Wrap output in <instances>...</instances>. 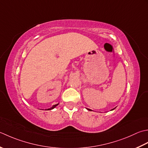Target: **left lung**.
I'll list each match as a JSON object with an SVG mask.
<instances>
[{"instance_id":"8db88e82","label":"left lung","mask_w":148,"mask_h":148,"mask_svg":"<svg viewBox=\"0 0 148 148\" xmlns=\"http://www.w3.org/2000/svg\"><path fill=\"white\" fill-rule=\"evenodd\" d=\"M115 108H116V107H115V108H113V109H112V110H113L114 109H115ZM87 110H90V111H91V110H91V109H89V108H87Z\"/></svg>"}]
</instances>
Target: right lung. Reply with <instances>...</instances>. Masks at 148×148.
I'll list each match as a JSON object with an SVG mask.
<instances>
[{
	"label": "right lung",
	"instance_id": "add662e5",
	"mask_svg": "<svg viewBox=\"0 0 148 148\" xmlns=\"http://www.w3.org/2000/svg\"><path fill=\"white\" fill-rule=\"evenodd\" d=\"M59 105V103H57V104H56V105H53V106L52 107H51V108H48V109H46V110H52V109H53V108H55V107H56L57 106V105Z\"/></svg>",
	"mask_w": 148,
	"mask_h": 148
}]
</instances>
